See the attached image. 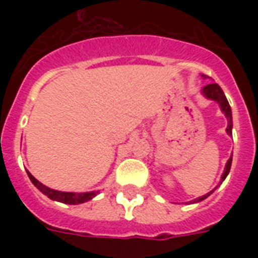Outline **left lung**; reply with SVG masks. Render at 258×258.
I'll return each mask as SVG.
<instances>
[{"label":"left lung","mask_w":258,"mask_h":258,"mask_svg":"<svg viewBox=\"0 0 258 258\" xmlns=\"http://www.w3.org/2000/svg\"><path fill=\"white\" fill-rule=\"evenodd\" d=\"M202 93H204L205 96L208 97V99L217 101V103L220 104L221 111L225 113V116H226V119H228V128H226V133H228L229 135H232V127H233L232 109H230V105H229V101H228V99H226V96H225L224 91L221 89V87L218 86L217 83H212V84H208V86L204 87V89H202ZM232 158L233 157L229 158L228 163H226V166H225V170H224V174H222V178H221V182H222V180H225V178L228 176L229 171H230V166H232ZM213 191H214V190L209 191L208 194H205V196L200 197V198H197L194 202H201V201H204L205 198H208V197L210 196Z\"/></svg>","instance_id":"obj_1"}]
</instances>
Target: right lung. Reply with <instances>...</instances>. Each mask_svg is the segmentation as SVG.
I'll return each instance as SVG.
<instances>
[{
  "instance_id": "1",
  "label": "right lung",
  "mask_w": 258,
  "mask_h": 258,
  "mask_svg": "<svg viewBox=\"0 0 258 258\" xmlns=\"http://www.w3.org/2000/svg\"><path fill=\"white\" fill-rule=\"evenodd\" d=\"M28 172V176L29 179L32 180V183L36 186V187L45 194L48 198L53 201H58V202H62V204L68 205H78L83 204V202H87V201H91L93 197H96L99 194V191H88V192H68V191H58V190H53V188L46 187L45 184H42L41 182H38L36 178H34L29 171Z\"/></svg>"
}]
</instances>
